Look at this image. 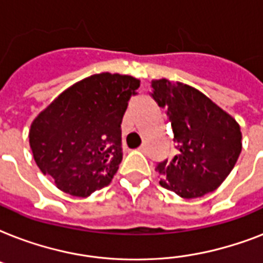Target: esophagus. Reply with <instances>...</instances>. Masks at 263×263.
Listing matches in <instances>:
<instances>
[{
  "label": "esophagus",
  "mask_w": 263,
  "mask_h": 263,
  "mask_svg": "<svg viewBox=\"0 0 263 263\" xmlns=\"http://www.w3.org/2000/svg\"><path fill=\"white\" fill-rule=\"evenodd\" d=\"M146 150H147V146H146V144H142V146L139 147V152L142 153H146Z\"/></svg>",
  "instance_id": "esophagus-1"
}]
</instances>
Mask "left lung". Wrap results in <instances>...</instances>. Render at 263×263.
<instances>
[{"label": "left lung", "mask_w": 263, "mask_h": 263, "mask_svg": "<svg viewBox=\"0 0 263 263\" xmlns=\"http://www.w3.org/2000/svg\"><path fill=\"white\" fill-rule=\"evenodd\" d=\"M158 106L172 124L176 156L157 165L160 184L184 199L220 187L241 152L240 125L199 90L166 79L153 80Z\"/></svg>", "instance_id": "1"}]
</instances>
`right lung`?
Returning <instances> with one entry per match:
<instances>
[{"instance_id": "right-lung-1", "label": "right lung", "mask_w": 263, "mask_h": 263, "mask_svg": "<svg viewBox=\"0 0 263 263\" xmlns=\"http://www.w3.org/2000/svg\"><path fill=\"white\" fill-rule=\"evenodd\" d=\"M140 82L97 73L61 92L31 124L30 147L61 191L91 195L110 184L123 160L121 121Z\"/></svg>"}]
</instances>
